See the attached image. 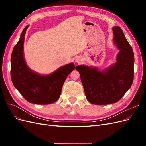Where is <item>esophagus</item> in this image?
Wrapping results in <instances>:
<instances>
[{"label":"esophagus","mask_w":146,"mask_h":146,"mask_svg":"<svg viewBox=\"0 0 146 146\" xmlns=\"http://www.w3.org/2000/svg\"><path fill=\"white\" fill-rule=\"evenodd\" d=\"M82 60L79 58H77L76 59V61L77 63H80V61H81Z\"/></svg>","instance_id":"34e87169"}]
</instances>
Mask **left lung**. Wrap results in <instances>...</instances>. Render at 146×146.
<instances>
[{
    "label": "left lung",
    "mask_w": 146,
    "mask_h": 146,
    "mask_svg": "<svg viewBox=\"0 0 146 146\" xmlns=\"http://www.w3.org/2000/svg\"><path fill=\"white\" fill-rule=\"evenodd\" d=\"M113 31V42L119 50L115 63L102 70L86 65L76 67L80 73L86 99L92 104L117 102L130 89L133 81V49L120 27L114 26Z\"/></svg>",
    "instance_id": "obj_1"
}]
</instances>
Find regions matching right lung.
I'll return each instance as SVG.
<instances>
[{
  "label": "right lung",
  "mask_w": 146,
  "mask_h": 146,
  "mask_svg": "<svg viewBox=\"0 0 146 146\" xmlns=\"http://www.w3.org/2000/svg\"><path fill=\"white\" fill-rule=\"evenodd\" d=\"M27 25L19 40L13 48L11 56V78L13 85L29 102L47 105L59 99L68 75L75 69L74 63L61 66L48 74H40L27 66L24 55V44Z\"/></svg>",
  "instance_id": "obj_1"
}]
</instances>
